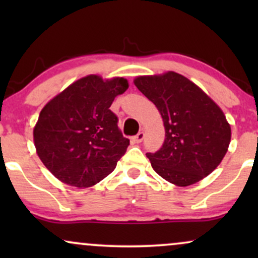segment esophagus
Returning a JSON list of instances; mask_svg holds the SVG:
<instances>
[{
    "label": "esophagus",
    "mask_w": 258,
    "mask_h": 258,
    "mask_svg": "<svg viewBox=\"0 0 258 258\" xmlns=\"http://www.w3.org/2000/svg\"><path fill=\"white\" fill-rule=\"evenodd\" d=\"M143 139H144V132H139L137 136H135V137L132 138V141L135 142V143H141Z\"/></svg>",
    "instance_id": "esophagus-1"
}]
</instances>
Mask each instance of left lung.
Returning <instances> with one entry per match:
<instances>
[{"label":"left lung","instance_id":"8db88e82","mask_svg":"<svg viewBox=\"0 0 258 258\" xmlns=\"http://www.w3.org/2000/svg\"><path fill=\"white\" fill-rule=\"evenodd\" d=\"M133 84L161 115L165 141L147 158L156 173L177 186L209 176L228 152L232 130L222 109L178 73L137 76Z\"/></svg>","mask_w":258,"mask_h":258}]
</instances>
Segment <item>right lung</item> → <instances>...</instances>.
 <instances>
[{
	"instance_id": "add662e5",
	"label": "right lung",
	"mask_w": 258,
	"mask_h": 258,
	"mask_svg": "<svg viewBox=\"0 0 258 258\" xmlns=\"http://www.w3.org/2000/svg\"><path fill=\"white\" fill-rule=\"evenodd\" d=\"M127 88L128 81L123 78L87 75L43 106L34 127V144L55 178L88 188L114 171L130 141L109 108Z\"/></svg>"
}]
</instances>
